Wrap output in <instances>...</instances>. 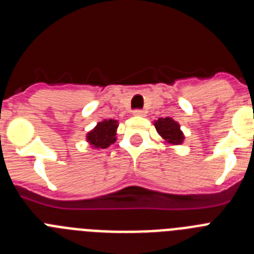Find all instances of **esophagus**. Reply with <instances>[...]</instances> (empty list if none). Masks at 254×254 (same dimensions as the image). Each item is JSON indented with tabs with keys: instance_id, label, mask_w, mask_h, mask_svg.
Wrapping results in <instances>:
<instances>
[{
	"instance_id": "obj_1",
	"label": "esophagus",
	"mask_w": 254,
	"mask_h": 254,
	"mask_svg": "<svg viewBox=\"0 0 254 254\" xmlns=\"http://www.w3.org/2000/svg\"><path fill=\"white\" fill-rule=\"evenodd\" d=\"M133 116H136V117H145V112L141 111V109H136V111H133Z\"/></svg>"
}]
</instances>
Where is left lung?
I'll return each mask as SVG.
<instances>
[{
  "instance_id": "8db88e82",
  "label": "left lung",
  "mask_w": 254,
  "mask_h": 254,
  "mask_svg": "<svg viewBox=\"0 0 254 254\" xmlns=\"http://www.w3.org/2000/svg\"><path fill=\"white\" fill-rule=\"evenodd\" d=\"M154 126L160 137L169 145H181L185 140V134L181 131L179 123L169 117L159 118L158 121H155Z\"/></svg>"
}]
</instances>
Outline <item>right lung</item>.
I'll return each mask as SVG.
<instances>
[{
    "label": "right lung",
    "mask_w": 254,
    "mask_h": 254,
    "mask_svg": "<svg viewBox=\"0 0 254 254\" xmlns=\"http://www.w3.org/2000/svg\"><path fill=\"white\" fill-rule=\"evenodd\" d=\"M118 122L114 120H104L86 134V141L94 149H107L116 142Z\"/></svg>",
    "instance_id": "right-lung-1"
}]
</instances>
